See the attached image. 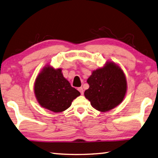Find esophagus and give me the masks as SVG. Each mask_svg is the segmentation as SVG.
Wrapping results in <instances>:
<instances>
[{"label":"esophagus","mask_w":158,"mask_h":158,"mask_svg":"<svg viewBox=\"0 0 158 158\" xmlns=\"http://www.w3.org/2000/svg\"><path fill=\"white\" fill-rule=\"evenodd\" d=\"M78 90L80 92V94H81V95H82L83 94H84V91H83L82 87H79V88H78Z\"/></svg>","instance_id":"obj_1"}]
</instances>
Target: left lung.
Here are the masks:
<instances>
[{
  "instance_id": "8db88e82",
  "label": "left lung",
  "mask_w": 158,
  "mask_h": 158,
  "mask_svg": "<svg viewBox=\"0 0 158 158\" xmlns=\"http://www.w3.org/2000/svg\"><path fill=\"white\" fill-rule=\"evenodd\" d=\"M87 83L89 88L85 91V96L94 109L101 112L115 108L126 96L125 74L114 62H106L102 67L92 71Z\"/></svg>"
}]
</instances>
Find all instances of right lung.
<instances>
[{
	"mask_svg": "<svg viewBox=\"0 0 158 158\" xmlns=\"http://www.w3.org/2000/svg\"><path fill=\"white\" fill-rule=\"evenodd\" d=\"M34 94L43 108L54 113L62 112L71 105L80 93L64 78L62 69L47 64L38 73L34 82Z\"/></svg>",
	"mask_w": 158,
	"mask_h": 158,
	"instance_id": "add662e5",
	"label": "right lung"
}]
</instances>
